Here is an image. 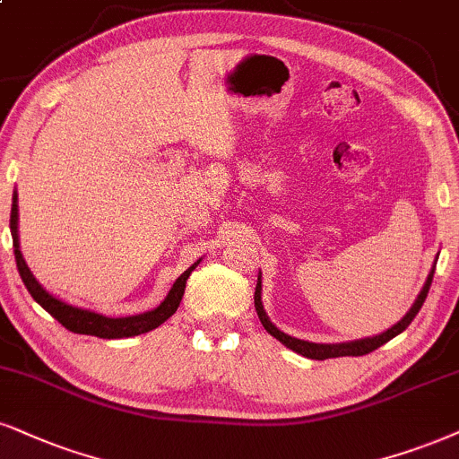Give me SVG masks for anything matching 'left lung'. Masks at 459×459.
Returning <instances> with one entry per match:
<instances>
[{
  "label": "left lung",
  "instance_id": "left-lung-1",
  "mask_svg": "<svg viewBox=\"0 0 459 459\" xmlns=\"http://www.w3.org/2000/svg\"><path fill=\"white\" fill-rule=\"evenodd\" d=\"M432 276H434V268L432 273H429L426 285H423V290L420 296H417L415 304H412L409 313L404 315L403 321H398L392 330L378 333V336H372V338H364V341H355V342H342V344H316V342H308V341H298V338L293 336H287L285 332H281L279 327L273 325V321L268 319V315L264 313V307H262V281H257V287H255V310L259 315V321H262L265 332L273 333V336L276 338V341H281L282 344H285L287 349L296 351V353L304 355V358L308 359H330V358H344V355H366L370 353V351H375L381 347V344H385L387 341H392L394 336H398L400 332H404L406 327L411 325V321L415 319L417 313H420L423 302H426L428 298V291H429V285H432Z\"/></svg>",
  "mask_w": 459,
  "mask_h": 459
}]
</instances>
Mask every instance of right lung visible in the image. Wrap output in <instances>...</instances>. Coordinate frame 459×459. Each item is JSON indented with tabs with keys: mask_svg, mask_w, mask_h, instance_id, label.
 I'll return each mask as SVG.
<instances>
[{
	"mask_svg": "<svg viewBox=\"0 0 459 459\" xmlns=\"http://www.w3.org/2000/svg\"><path fill=\"white\" fill-rule=\"evenodd\" d=\"M19 208H16V194L13 197V212H10V231H13V247H14V257H16V268H19V274L22 282H25L27 291L31 293V298L42 307L47 313H50L59 321L65 330H70L74 333H87V336H98V338H129V336H138V333L151 332L155 327H160L163 321L169 319L174 313H177L180 299H183L185 293V285L189 274L194 273L195 265L194 264L189 270H185L183 274L178 276L174 287L169 290L168 298L157 307L155 310H149L144 315H135V316H121V319H112V316H104L98 313H91V310H82L76 307H70V304L61 302L55 296L44 290L39 282L33 279V274L27 268L25 259L21 255L19 248Z\"/></svg>",
	"mask_w": 459,
	"mask_h": 459,
	"instance_id": "add662e5",
	"label": "right lung"
}]
</instances>
